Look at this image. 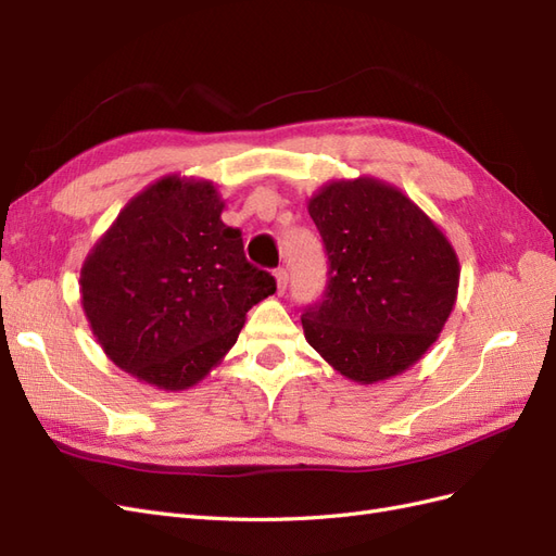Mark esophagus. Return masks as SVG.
I'll use <instances>...</instances> for the list:
<instances>
[{
  "label": "esophagus",
  "mask_w": 556,
  "mask_h": 556,
  "mask_svg": "<svg viewBox=\"0 0 556 556\" xmlns=\"http://www.w3.org/2000/svg\"><path fill=\"white\" fill-rule=\"evenodd\" d=\"M274 276H276V292H278V294H285V290H288V282H290L288 268H278V271H276Z\"/></svg>",
  "instance_id": "1"
}]
</instances>
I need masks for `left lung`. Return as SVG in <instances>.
Returning a JSON list of instances; mask_svg holds the SVG:
<instances>
[{"label":"left lung","instance_id":"1","mask_svg":"<svg viewBox=\"0 0 556 556\" xmlns=\"http://www.w3.org/2000/svg\"><path fill=\"white\" fill-rule=\"evenodd\" d=\"M308 213L325 241L329 280L323 304L301 315L306 341L352 382L408 371L457 301L452 243L410 197L371 176L323 185Z\"/></svg>","mask_w":556,"mask_h":556}]
</instances>
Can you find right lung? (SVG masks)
I'll use <instances>...</instances> for the list:
<instances>
[{
    "mask_svg": "<svg viewBox=\"0 0 556 556\" xmlns=\"http://www.w3.org/2000/svg\"><path fill=\"white\" fill-rule=\"evenodd\" d=\"M211 180L164 176L117 213L80 268V304L106 357L164 392L188 390L276 292L223 223Z\"/></svg>",
    "mask_w": 556,
    "mask_h": 556,
    "instance_id": "right-lung-1",
    "label": "right lung"
}]
</instances>
